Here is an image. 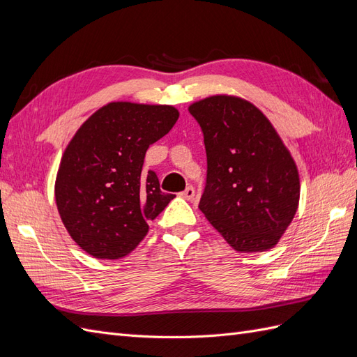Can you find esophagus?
Instances as JSON below:
<instances>
[{
    "label": "esophagus",
    "mask_w": 357,
    "mask_h": 357,
    "mask_svg": "<svg viewBox=\"0 0 357 357\" xmlns=\"http://www.w3.org/2000/svg\"><path fill=\"white\" fill-rule=\"evenodd\" d=\"M180 195L185 199H193V197H195V189H193L192 186H188L185 190L180 193Z\"/></svg>",
    "instance_id": "esophagus-1"
}]
</instances>
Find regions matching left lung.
I'll return each instance as SVG.
<instances>
[{
    "mask_svg": "<svg viewBox=\"0 0 357 357\" xmlns=\"http://www.w3.org/2000/svg\"><path fill=\"white\" fill-rule=\"evenodd\" d=\"M207 152L199 210L236 252L273 248L295 218L299 174L266 116L238 96L193 102Z\"/></svg>",
    "mask_w": 357,
    "mask_h": 357,
    "instance_id": "left-lung-1",
    "label": "left lung"
}]
</instances>
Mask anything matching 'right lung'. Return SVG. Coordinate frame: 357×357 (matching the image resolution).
Wrapping results in <instances>:
<instances>
[{
  "mask_svg": "<svg viewBox=\"0 0 357 357\" xmlns=\"http://www.w3.org/2000/svg\"><path fill=\"white\" fill-rule=\"evenodd\" d=\"M178 119L172 105L126 101L96 110L62 155L55 181L59 215L71 238L96 259L131 253L176 195L162 192L155 171H143L150 144Z\"/></svg>",
  "mask_w": 357,
  "mask_h": 357,
  "instance_id": "1",
  "label": "right lung"
}]
</instances>
